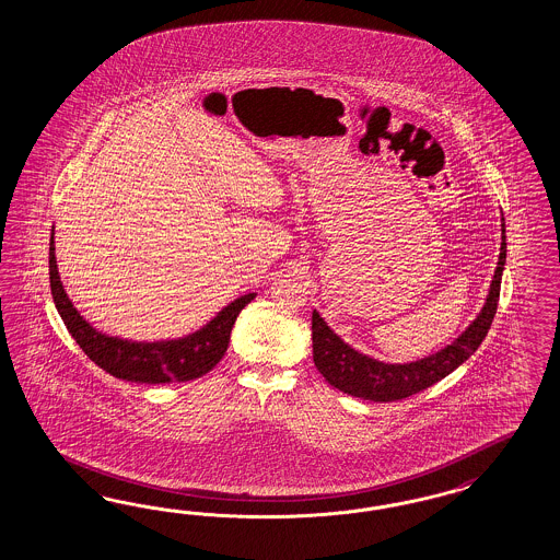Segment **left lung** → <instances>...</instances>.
<instances>
[{
	"mask_svg": "<svg viewBox=\"0 0 560 560\" xmlns=\"http://www.w3.org/2000/svg\"><path fill=\"white\" fill-rule=\"evenodd\" d=\"M501 240L503 242H501L499 262L492 275L491 289L480 314L458 339L452 340L433 355H427L410 363H384L373 357L363 355L340 339L339 335L324 323L323 316L314 310L312 312L314 363L318 372L323 373L324 380L330 386L339 388L345 394H351L355 398L373 400V402H392V400H402L417 392L424 390L454 372L480 347L497 314L501 277H503L505 258H508L505 220H503Z\"/></svg>",
	"mask_w": 560,
	"mask_h": 560,
	"instance_id": "obj_1",
	"label": "left lung"
}]
</instances>
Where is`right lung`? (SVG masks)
I'll return each mask as SVG.
<instances>
[{
  "mask_svg": "<svg viewBox=\"0 0 560 560\" xmlns=\"http://www.w3.org/2000/svg\"><path fill=\"white\" fill-rule=\"evenodd\" d=\"M52 236L55 225L49 244V279L55 307L68 326L69 335L80 345L85 355L104 372L119 380L137 384H170L201 377L220 363L221 357L228 351L237 314L256 298V293L240 295L232 304L221 307L218 316H213L199 330L180 339L148 342L110 337L88 323L69 300L57 269Z\"/></svg>",
  "mask_w": 560,
  "mask_h": 560,
  "instance_id": "1",
  "label": "right lung"
}]
</instances>
